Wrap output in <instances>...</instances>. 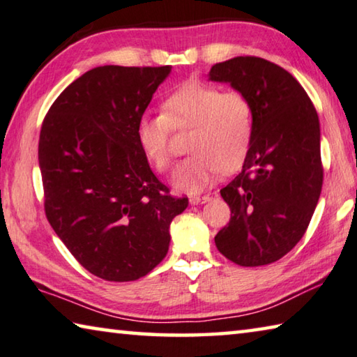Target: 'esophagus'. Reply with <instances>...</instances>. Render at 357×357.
<instances>
[{
	"label": "esophagus",
	"mask_w": 357,
	"mask_h": 357,
	"mask_svg": "<svg viewBox=\"0 0 357 357\" xmlns=\"http://www.w3.org/2000/svg\"><path fill=\"white\" fill-rule=\"evenodd\" d=\"M210 201V196H191L190 197V204L191 206H197V204H206Z\"/></svg>",
	"instance_id": "esophagus-1"
}]
</instances>
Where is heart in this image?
Listing matches in <instances>:
<instances>
[{"label": "heart", "mask_w": 357, "mask_h": 357, "mask_svg": "<svg viewBox=\"0 0 357 357\" xmlns=\"http://www.w3.org/2000/svg\"><path fill=\"white\" fill-rule=\"evenodd\" d=\"M183 126H192L188 139L192 155L175 169L172 185L183 192H199L221 171H236L247 158L253 132L251 104L242 93H221L201 82L180 86L162 104L161 115H142L136 126L140 151L156 171L171 167V128Z\"/></svg>", "instance_id": "b5f03b06"}]
</instances>
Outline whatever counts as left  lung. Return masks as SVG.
Returning a JSON list of instances; mask_svg holds the SVG:
<instances>
[{"label": "left lung", "instance_id": "8db88e82", "mask_svg": "<svg viewBox=\"0 0 357 357\" xmlns=\"http://www.w3.org/2000/svg\"><path fill=\"white\" fill-rule=\"evenodd\" d=\"M208 80L229 84L253 112L242 172L220 191L231 220L215 245L238 266L271 264L296 247L317 208L323 186L318 114L299 82L264 58L217 63Z\"/></svg>", "mask_w": 357, "mask_h": 357}]
</instances>
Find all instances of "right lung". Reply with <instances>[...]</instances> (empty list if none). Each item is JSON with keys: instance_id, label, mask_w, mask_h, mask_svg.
I'll return each instance as SVG.
<instances>
[{"instance_id": "right-lung-1", "label": "right lung", "mask_w": 357, "mask_h": 357, "mask_svg": "<svg viewBox=\"0 0 357 357\" xmlns=\"http://www.w3.org/2000/svg\"><path fill=\"white\" fill-rule=\"evenodd\" d=\"M171 66L93 68L47 112L39 169L50 226L93 275L132 282L167 255L172 220L188 207L151 172L136 126Z\"/></svg>"}]
</instances>
